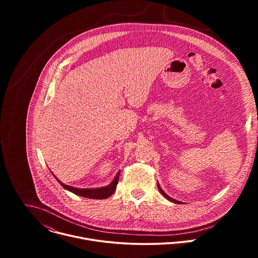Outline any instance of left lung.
<instances>
[{
  "label": "left lung",
  "mask_w": 258,
  "mask_h": 258,
  "mask_svg": "<svg viewBox=\"0 0 258 258\" xmlns=\"http://www.w3.org/2000/svg\"><path fill=\"white\" fill-rule=\"evenodd\" d=\"M158 190H159V192H160V193H161V194H162V195H163V196H164L166 199H168L169 201H171V202H174V203H177V204H178V203H180V202H178V201H176V200L172 199V198H171V197H169L168 195H166V194L164 193V191H163V190L160 188V186H159V185H158Z\"/></svg>",
  "instance_id": "1"
}]
</instances>
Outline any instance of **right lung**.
<instances>
[{"label": "right lung", "mask_w": 258, "mask_h": 258, "mask_svg": "<svg viewBox=\"0 0 258 258\" xmlns=\"http://www.w3.org/2000/svg\"><path fill=\"white\" fill-rule=\"evenodd\" d=\"M118 179H119V173H117L115 178L111 181V183H110V185H108V186H106V187L97 188V189H78V188H73V187L65 185V183L61 182L57 178V180L60 182V185L64 189L72 192L73 194H76V195H79V196H82V197H85V198H90V199H106V198L111 196L114 193L115 189H116V186L118 183Z\"/></svg>", "instance_id": "add662e5"}]
</instances>
